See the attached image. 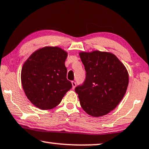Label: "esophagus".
Wrapping results in <instances>:
<instances>
[{
    "label": "esophagus",
    "instance_id": "esophagus-1",
    "mask_svg": "<svg viewBox=\"0 0 149 149\" xmlns=\"http://www.w3.org/2000/svg\"><path fill=\"white\" fill-rule=\"evenodd\" d=\"M72 88L74 89L75 86H76V82H75V81H72Z\"/></svg>",
    "mask_w": 149,
    "mask_h": 149
}]
</instances>
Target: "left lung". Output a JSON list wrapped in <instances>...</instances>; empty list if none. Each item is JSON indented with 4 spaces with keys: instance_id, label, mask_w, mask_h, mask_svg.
<instances>
[{
    "instance_id": "obj_1",
    "label": "left lung",
    "mask_w": 149,
    "mask_h": 149,
    "mask_svg": "<svg viewBox=\"0 0 149 149\" xmlns=\"http://www.w3.org/2000/svg\"><path fill=\"white\" fill-rule=\"evenodd\" d=\"M79 54L86 72L85 81L75 88L80 105L90 116H105L118 105L126 93L127 71L113 53L95 51Z\"/></svg>"
}]
</instances>
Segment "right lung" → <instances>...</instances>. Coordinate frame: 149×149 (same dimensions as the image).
<instances>
[{
  "mask_svg": "<svg viewBox=\"0 0 149 149\" xmlns=\"http://www.w3.org/2000/svg\"><path fill=\"white\" fill-rule=\"evenodd\" d=\"M67 56L68 53L59 47H46L36 51L24 63L21 73L23 89L40 109L55 107L72 88L67 79Z\"/></svg>",
  "mask_w": 149,
  "mask_h": 149,
  "instance_id": "add662e5",
  "label": "right lung"
}]
</instances>
